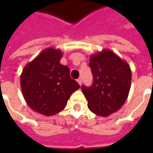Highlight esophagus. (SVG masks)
<instances>
[{
    "instance_id": "obj_1",
    "label": "esophagus",
    "mask_w": 153,
    "mask_h": 153,
    "mask_svg": "<svg viewBox=\"0 0 153 153\" xmlns=\"http://www.w3.org/2000/svg\"><path fill=\"white\" fill-rule=\"evenodd\" d=\"M77 82H78V83H79V85H81V84H82V79H81V78L78 79H77Z\"/></svg>"
}]
</instances>
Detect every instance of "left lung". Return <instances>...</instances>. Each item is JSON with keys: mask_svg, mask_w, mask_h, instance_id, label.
Returning <instances> with one entry per match:
<instances>
[{"mask_svg": "<svg viewBox=\"0 0 153 153\" xmlns=\"http://www.w3.org/2000/svg\"><path fill=\"white\" fill-rule=\"evenodd\" d=\"M93 75L90 87H81L88 109L106 117L120 109L127 100L132 74L130 67L112 51L105 49L90 56Z\"/></svg>", "mask_w": 153, "mask_h": 153, "instance_id": "1", "label": "left lung"}]
</instances>
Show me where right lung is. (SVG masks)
I'll use <instances>...</instances> for the list:
<instances>
[{"mask_svg":"<svg viewBox=\"0 0 153 153\" xmlns=\"http://www.w3.org/2000/svg\"><path fill=\"white\" fill-rule=\"evenodd\" d=\"M62 52L49 47L28 63L20 75L23 96L28 106L51 116L66 106L70 95L79 85L70 75V69L60 63Z\"/></svg>","mask_w":153,"mask_h":153,"instance_id":"obj_1","label":"right lung"}]
</instances>
